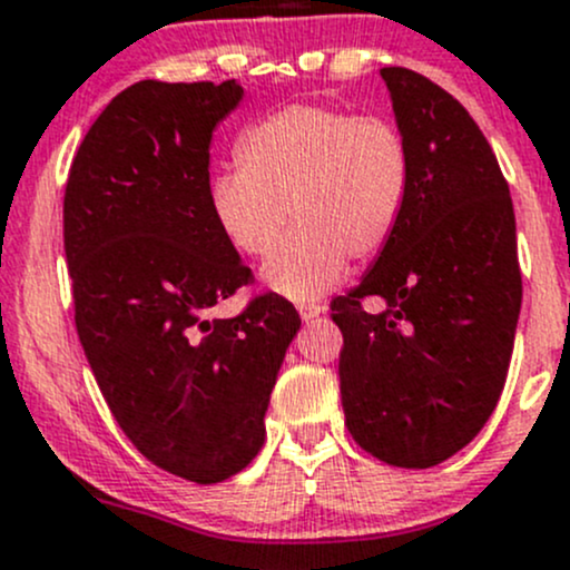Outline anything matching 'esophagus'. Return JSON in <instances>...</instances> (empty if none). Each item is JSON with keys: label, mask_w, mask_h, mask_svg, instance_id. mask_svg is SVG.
<instances>
[{"label": "esophagus", "mask_w": 570, "mask_h": 570, "mask_svg": "<svg viewBox=\"0 0 570 570\" xmlns=\"http://www.w3.org/2000/svg\"><path fill=\"white\" fill-rule=\"evenodd\" d=\"M324 313H326L324 304H298V315H302V321H313Z\"/></svg>", "instance_id": "34e87169"}]
</instances>
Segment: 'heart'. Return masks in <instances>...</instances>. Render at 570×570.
I'll use <instances>...</instances> for the list:
<instances>
[{"instance_id": "b5f03b06", "label": "heart", "mask_w": 570, "mask_h": 570, "mask_svg": "<svg viewBox=\"0 0 570 570\" xmlns=\"http://www.w3.org/2000/svg\"><path fill=\"white\" fill-rule=\"evenodd\" d=\"M238 169L208 184V208L225 242L266 257L263 285L309 302L343 279L348 257L379 255L412 195V148L386 117H354L291 104L252 122L236 145Z\"/></svg>"}]
</instances>
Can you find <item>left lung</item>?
Listing matches in <instances>:
<instances>
[{
	"instance_id": "1",
	"label": "left lung",
	"mask_w": 570,
	"mask_h": 570,
	"mask_svg": "<svg viewBox=\"0 0 570 570\" xmlns=\"http://www.w3.org/2000/svg\"><path fill=\"white\" fill-rule=\"evenodd\" d=\"M412 148V195L362 283L332 302L340 395L362 450L428 469L466 448L502 395L521 309L515 216L469 111L409 68H381ZM379 295L381 314L361 298Z\"/></svg>"
}]
</instances>
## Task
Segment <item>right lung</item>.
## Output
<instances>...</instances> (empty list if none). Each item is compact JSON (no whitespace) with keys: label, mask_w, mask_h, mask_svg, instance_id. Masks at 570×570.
I'll use <instances>...</instances> for the list:
<instances>
[{"label":"right lung","mask_w":570,"mask_h":570,"mask_svg":"<svg viewBox=\"0 0 570 570\" xmlns=\"http://www.w3.org/2000/svg\"><path fill=\"white\" fill-rule=\"evenodd\" d=\"M242 98L236 79L137 81L87 131L62 205L76 332L111 414L145 459L203 485L263 448L302 326L277 293L208 318L252 277L208 208L214 128Z\"/></svg>","instance_id":"1"}]
</instances>
